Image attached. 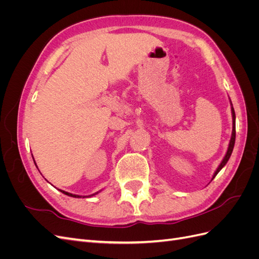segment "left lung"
Wrapping results in <instances>:
<instances>
[{
  "instance_id": "obj_1",
  "label": "left lung",
  "mask_w": 259,
  "mask_h": 259,
  "mask_svg": "<svg viewBox=\"0 0 259 259\" xmlns=\"http://www.w3.org/2000/svg\"><path fill=\"white\" fill-rule=\"evenodd\" d=\"M232 106V104H231ZM231 112H232V134H231V139H230V143H229V147H228V150H227V153L225 155V158L223 159L221 165L218 166V168L216 169V171L214 173V176L213 178H211V180H213L215 178V176L219 173V170H221L226 164L227 162H228L230 155L232 153V150H233V147H234V142H236V113H234V109L233 107H231Z\"/></svg>"
}]
</instances>
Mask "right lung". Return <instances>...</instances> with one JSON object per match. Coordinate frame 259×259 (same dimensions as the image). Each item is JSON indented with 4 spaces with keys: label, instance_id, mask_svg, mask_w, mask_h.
Segmentation results:
<instances>
[{
    "label": "right lung",
    "instance_id": "right-lung-1",
    "mask_svg": "<svg viewBox=\"0 0 259 259\" xmlns=\"http://www.w3.org/2000/svg\"><path fill=\"white\" fill-rule=\"evenodd\" d=\"M33 158V156H32ZM62 193H65V194H67V195H69V197H72V198H82L81 195H76V194H72V193H69V192H66V191H64V190H60ZM98 192H96V193H94V194H92V195H89V197H93V195H95V194H97ZM83 198H85V197H83Z\"/></svg>",
    "mask_w": 259,
    "mask_h": 259
}]
</instances>
